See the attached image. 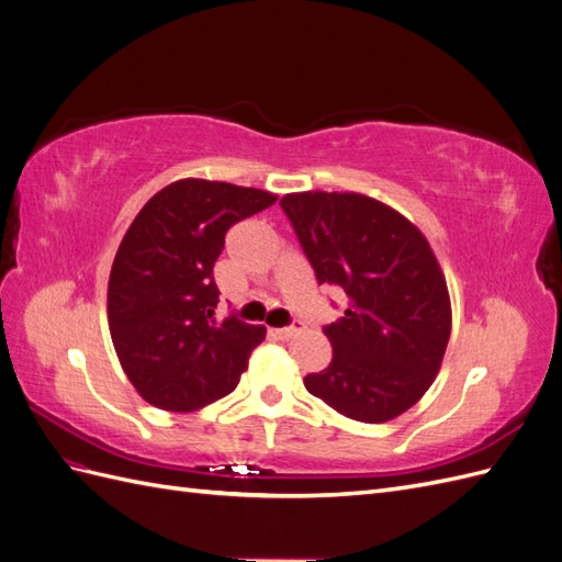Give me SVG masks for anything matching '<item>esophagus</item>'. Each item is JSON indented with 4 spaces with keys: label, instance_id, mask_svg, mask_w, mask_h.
I'll return each instance as SVG.
<instances>
[{
    "label": "esophagus",
    "instance_id": "34e87169",
    "mask_svg": "<svg viewBox=\"0 0 562 562\" xmlns=\"http://www.w3.org/2000/svg\"><path fill=\"white\" fill-rule=\"evenodd\" d=\"M281 339H293V337H297L300 333H302V323H293V326H285V328H279V330H274Z\"/></svg>",
    "mask_w": 562,
    "mask_h": 562
}]
</instances>
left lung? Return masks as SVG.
<instances>
[{
  "instance_id": "left-lung-1",
  "label": "left lung",
  "mask_w": 562,
  "mask_h": 562,
  "mask_svg": "<svg viewBox=\"0 0 562 562\" xmlns=\"http://www.w3.org/2000/svg\"><path fill=\"white\" fill-rule=\"evenodd\" d=\"M281 209L316 281L349 297L345 316L323 328L330 366L304 386L356 422L398 417L436 380L452 328L448 283L429 241L398 211L356 192L285 194Z\"/></svg>"
}]
</instances>
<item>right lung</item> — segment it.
Segmentation results:
<instances>
[{"mask_svg": "<svg viewBox=\"0 0 562 562\" xmlns=\"http://www.w3.org/2000/svg\"><path fill=\"white\" fill-rule=\"evenodd\" d=\"M277 194L187 178L151 196L114 255L108 321L114 351L138 394L192 413L232 394L262 326L215 318L213 267L232 225L269 209Z\"/></svg>", "mask_w": 562, "mask_h": 562, "instance_id": "add662e5", "label": "right lung"}]
</instances>
